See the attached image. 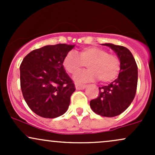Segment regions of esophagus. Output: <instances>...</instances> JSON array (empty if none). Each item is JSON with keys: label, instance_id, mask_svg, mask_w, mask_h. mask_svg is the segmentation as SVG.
I'll return each mask as SVG.
<instances>
[{"label": "esophagus", "instance_id": "34e87169", "mask_svg": "<svg viewBox=\"0 0 155 155\" xmlns=\"http://www.w3.org/2000/svg\"><path fill=\"white\" fill-rule=\"evenodd\" d=\"M87 87L85 84H76L75 87L76 90H84Z\"/></svg>", "mask_w": 155, "mask_h": 155}]
</instances>
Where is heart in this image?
Here are the masks:
<instances>
[{"label": "heart", "instance_id": "obj_1", "mask_svg": "<svg viewBox=\"0 0 155 155\" xmlns=\"http://www.w3.org/2000/svg\"><path fill=\"white\" fill-rule=\"evenodd\" d=\"M87 64L88 69L76 73ZM64 68L74 75L78 82H88L100 80L102 83H110L117 79L121 69V61L117 54L108 53L106 49L97 47L81 49L79 54L70 51L63 58Z\"/></svg>", "mask_w": 155, "mask_h": 155}]
</instances>
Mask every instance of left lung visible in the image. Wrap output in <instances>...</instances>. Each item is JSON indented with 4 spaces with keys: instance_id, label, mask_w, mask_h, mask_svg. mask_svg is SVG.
I'll return each mask as SVG.
<instances>
[{
    "instance_id": "left-lung-1",
    "label": "left lung",
    "mask_w": 155,
    "mask_h": 155,
    "mask_svg": "<svg viewBox=\"0 0 155 155\" xmlns=\"http://www.w3.org/2000/svg\"><path fill=\"white\" fill-rule=\"evenodd\" d=\"M116 52L121 61L118 77L108 86L99 87L98 97L90 101L92 110L103 117H116L125 111L134 99L138 84V66L132 53L122 46L104 44Z\"/></svg>"
}]
</instances>
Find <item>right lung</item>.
Listing matches in <instances>:
<instances>
[{
    "label": "right lung",
    "mask_w": 155,
    "mask_h": 155,
    "mask_svg": "<svg viewBox=\"0 0 155 155\" xmlns=\"http://www.w3.org/2000/svg\"><path fill=\"white\" fill-rule=\"evenodd\" d=\"M74 45L58 44L33 50L20 65V87L29 108L44 118L65 114L75 91L72 79L65 72L63 58Z\"/></svg>",
    "instance_id": "obj_1"
}]
</instances>
